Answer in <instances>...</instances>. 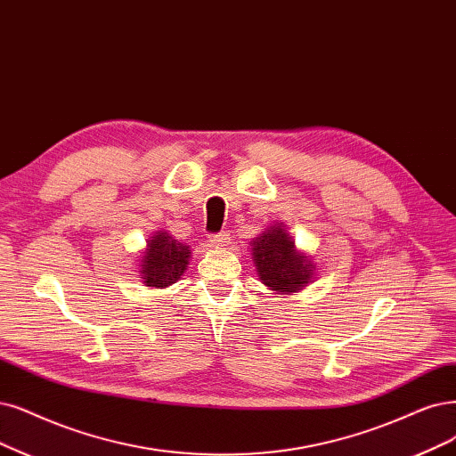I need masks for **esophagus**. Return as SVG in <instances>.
I'll use <instances>...</instances> for the list:
<instances>
[{
  "label": "esophagus",
  "instance_id": "esophagus-1",
  "mask_svg": "<svg viewBox=\"0 0 456 456\" xmlns=\"http://www.w3.org/2000/svg\"><path fill=\"white\" fill-rule=\"evenodd\" d=\"M229 240H231L229 232H216V234H210V242L216 244V246H225V244H229Z\"/></svg>",
  "mask_w": 456,
  "mask_h": 456
}]
</instances>
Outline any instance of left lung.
<instances>
[{"instance_id": "left-lung-1", "label": "left lung", "mask_w": 456, "mask_h": 456, "mask_svg": "<svg viewBox=\"0 0 456 456\" xmlns=\"http://www.w3.org/2000/svg\"><path fill=\"white\" fill-rule=\"evenodd\" d=\"M257 274L266 288L280 293H295L306 288L314 265L295 249V242L281 227H273L254 242Z\"/></svg>"}]
</instances>
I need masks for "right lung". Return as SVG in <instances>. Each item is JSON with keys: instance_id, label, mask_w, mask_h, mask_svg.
I'll use <instances>...</instances> for the list:
<instances>
[{"instance_id": "add662e5", "label": "right lung", "mask_w": 456, "mask_h": 456, "mask_svg": "<svg viewBox=\"0 0 456 456\" xmlns=\"http://www.w3.org/2000/svg\"><path fill=\"white\" fill-rule=\"evenodd\" d=\"M191 256L190 246L175 240L171 234L158 232L148 240V249L142 257V280L150 288L163 289L175 283L185 271Z\"/></svg>"}]
</instances>
